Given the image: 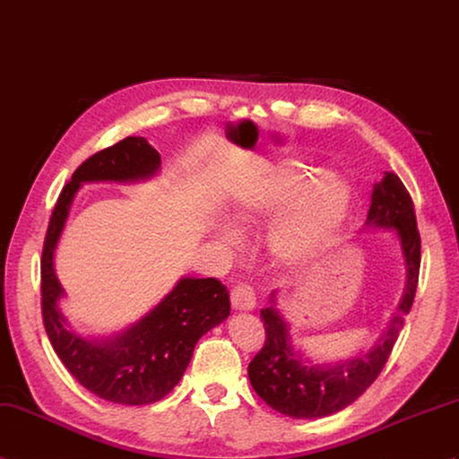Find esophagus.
<instances>
[{
	"instance_id": "esophagus-1",
	"label": "esophagus",
	"mask_w": 459,
	"mask_h": 459,
	"mask_svg": "<svg viewBox=\"0 0 459 459\" xmlns=\"http://www.w3.org/2000/svg\"><path fill=\"white\" fill-rule=\"evenodd\" d=\"M230 303H232V308H237V311H252V308L255 307V295L252 291L250 285H237L234 290L230 291Z\"/></svg>"
}]
</instances>
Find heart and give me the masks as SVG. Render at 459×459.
Returning <instances> with one entry per match:
<instances>
[{
    "label": "heart",
    "mask_w": 459,
    "mask_h": 459,
    "mask_svg": "<svg viewBox=\"0 0 459 459\" xmlns=\"http://www.w3.org/2000/svg\"><path fill=\"white\" fill-rule=\"evenodd\" d=\"M351 205L346 181L325 172L299 158H283L264 164L254 176L234 191L227 207V219L234 229L250 230L272 221L265 244L287 268H297L315 260L342 229ZM227 244L237 242L230 229H221Z\"/></svg>",
    "instance_id": "obj_1"
}]
</instances>
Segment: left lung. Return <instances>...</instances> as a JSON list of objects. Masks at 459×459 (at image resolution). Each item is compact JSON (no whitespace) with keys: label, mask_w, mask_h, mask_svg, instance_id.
I'll use <instances>...</instances> for the list:
<instances>
[{"label":"left lung","mask_w":459,"mask_h":459,"mask_svg":"<svg viewBox=\"0 0 459 459\" xmlns=\"http://www.w3.org/2000/svg\"><path fill=\"white\" fill-rule=\"evenodd\" d=\"M361 230H391L397 237L404 265V290L389 326L366 354L340 361H313L291 338L287 318L278 308V293L260 316L265 328L264 348L248 364V377L258 397L291 419H323L346 409L377 379L395 346L417 293L420 237L407 187L397 174L385 172L371 191V205Z\"/></svg>","instance_id":"left-lung-1"}]
</instances>
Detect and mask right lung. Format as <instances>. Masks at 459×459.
<instances>
[{"mask_svg":"<svg viewBox=\"0 0 459 459\" xmlns=\"http://www.w3.org/2000/svg\"><path fill=\"white\" fill-rule=\"evenodd\" d=\"M160 164L158 151L143 136H126L85 160L52 211L40 260L42 321L56 356L93 395L129 407L156 403L178 385L197 340L230 315L227 287L215 278H179L136 323L109 336H88L72 328L58 307L66 293L55 272V252L83 184H136L154 178Z\"/></svg>","mask_w":459,"mask_h":459,"instance_id":"add662e5","label":"right lung"}]
</instances>
